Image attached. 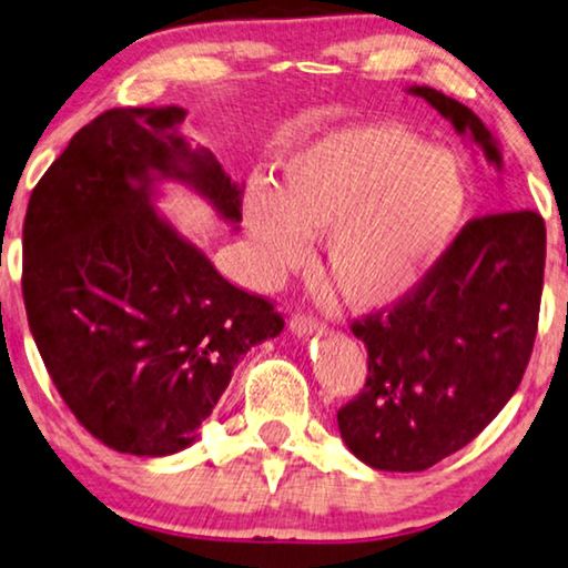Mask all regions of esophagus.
Returning <instances> with one entry per match:
<instances>
[{
  "mask_svg": "<svg viewBox=\"0 0 568 568\" xmlns=\"http://www.w3.org/2000/svg\"><path fill=\"white\" fill-rule=\"evenodd\" d=\"M324 324L320 320H314V316H306V314H293L291 320V332L298 337H308V335H322Z\"/></svg>",
  "mask_w": 568,
  "mask_h": 568,
  "instance_id": "34e87169",
  "label": "esophagus"
}]
</instances>
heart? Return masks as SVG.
I'll list each match as a JSON object with an SVG mask.
<instances>
[{
  "label": "heart",
  "instance_id": "heart-1",
  "mask_svg": "<svg viewBox=\"0 0 568 568\" xmlns=\"http://www.w3.org/2000/svg\"><path fill=\"white\" fill-rule=\"evenodd\" d=\"M470 189L449 150L387 121L324 130L285 158L277 189L246 194V233L267 277L324 233V270L353 312L403 304L463 229Z\"/></svg>",
  "mask_w": 568,
  "mask_h": 568
}]
</instances>
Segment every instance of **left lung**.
Instances as JSON below:
<instances>
[{
  "label": "left lung",
  "mask_w": 568,
  "mask_h": 568,
  "mask_svg": "<svg viewBox=\"0 0 568 568\" xmlns=\"http://www.w3.org/2000/svg\"><path fill=\"white\" fill-rule=\"evenodd\" d=\"M501 173L498 140L455 98L405 88ZM546 223L532 210L470 221L430 277L389 312L353 324L368 379L337 413L361 463L420 473L470 444L517 392L538 332Z\"/></svg>",
  "instance_id": "left-lung-1"
}]
</instances>
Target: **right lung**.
Masks as SVG:
<instances>
[{
    "label": "right lung",
    "instance_id": "right-lung-1",
    "mask_svg": "<svg viewBox=\"0 0 568 568\" xmlns=\"http://www.w3.org/2000/svg\"><path fill=\"white\" fill-rule=\"evenodd\" d=\"M186 111L111 109L38 181L22 225V298L51 382L105 447H192L233 368L283 332L270 301L236 288L155 210L163 181L241 221L244 184L181 134Z\"/></svg>",
    "mask_w": 568,
    "mask_h": 568
}]
</instances>
